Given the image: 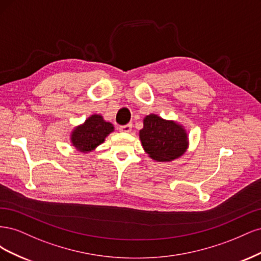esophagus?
<instances>
[{
	"mask_svg": "<svg viewBox=\"0 0 261 261\" xmlns=\"http://www.w3.org/2000/svg\"><path fill=\"white\" fill-rule=\"evenodd\" d=\"M118 129H120V132H122V133H130L132 132V124L120 126V127H118Z\"/></svg>",
	"mask_w": 261,
	"mask_h": 261,
	"instance_id": "1",
	"label": "esophagus"
}]
</instances>
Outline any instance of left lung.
<instances>
[{
    "instance_id": "8db88e82",
    "label": "left lung",
    "mask_w": 261,
    "mask_h": 261,
    "mask_svg": "<svg viewBox=\"0 0 261 261\" xmlns=\"http://www.w3.org/2000/svg\"><path fill=\"white\" fill-rule=\"evenodd\" d=\"M139 138L145 152L158 162H170L183 155L188 148V136L183 125L164 120L156 114L144 118Z\"/></svg>"
}]
</instances>
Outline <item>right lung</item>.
<instances>
[{
  "label": "right lung",
  "mask_w": 261,
  "mask_h": 261,
  "mask_svg": "<svg viewBox=\"0 0 261 261\" xmlns=\"http://www.w3.org/2000/svg\"><path fill=\"white\" fill-rule=\"evenodd\" d=\"M113 130V124L107 122L102 115L93 114L70 133V143L77 151L91 152L103 143Z\"/></svg>",
  "instance_id": "1"
}]
</instances>
